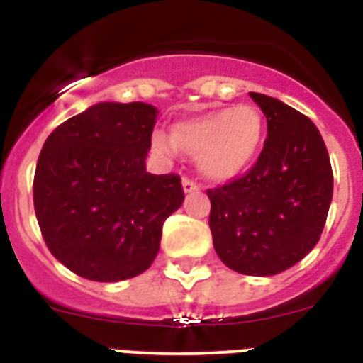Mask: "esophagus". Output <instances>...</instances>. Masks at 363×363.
<instances>
[{
  "mask_svg": "<svg viewBox=\"0 0 363 363\" xmlns=\"http://www.w3.org/2000/svg\"><path fill=\"white\" fill-rule=\"evenodd\" d=\"M182 185H184V191L185 192H196L198 189H200V185H198L196 182H192L191 178H184Z\"/></svg>",
  "mask_w": 363,
  "mask_h": 363,
  "instance_id": "1",
  "label": "esophagus"
}]
</instances>
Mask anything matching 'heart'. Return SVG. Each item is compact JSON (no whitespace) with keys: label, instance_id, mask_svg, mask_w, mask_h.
Returning <instances> with one entry per match:
<instances>
[{"label":"heart","instance_id":"heart-1","mask_svg":"<svg viewBox=\"0 0 363 363\" xmlns=\"http://www.w3.org/2000/svg\"><path fill=\"white\" fill-rule=\"evenodd\" d=\"M265 123L252 105L216 108L172 125L171 138L152 136V149L163 156L184 152L196 156L207 178L227 182L249 169L264 143Z\"/></svg>","mask_w":363,"mask_h":363}]
</instances>
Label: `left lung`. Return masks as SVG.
I'll return each mask as SVG.
<instances>
[{
  "mask_svg": "<svg viewBox=\"0 0 363 363\" xmlns=\"http://www.w3.org/2000/svg\"><path fill=\"white\" fill-rule=\"evenodd\" d=\"M267 140L247 174L209 189L216 255L249 277H272L311 252L333 200V169L316 125L271 96L249 92Z\"/></svg>",
  "mask_w": 363,
  "mask_h": 363,
  "instance_id": "obj_1",
  "label": "left lung"
}]
</instances>
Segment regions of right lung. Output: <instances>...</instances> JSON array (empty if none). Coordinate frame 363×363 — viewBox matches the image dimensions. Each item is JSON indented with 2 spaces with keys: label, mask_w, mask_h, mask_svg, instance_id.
<instances>
[{
  "label": "right lung",
  "mask_w": 363,
  "mask_h": 363,
  "mask_svg": "<svg viewBox=\"0 0 363 363\" xmlns=\"http://www.w3.org/2000/svg\"><path fill=\"white\" fill-rule=\"evenodd\" d=\"M158 108L96 104L57 125L40 152L34 211L56 259L78 277L120 281L150 267L165 220L184 203L178 174H150Z\"/></svg>",
  "instance_id": "add662e5"
}]
</instances>
